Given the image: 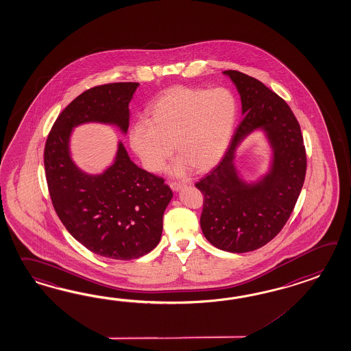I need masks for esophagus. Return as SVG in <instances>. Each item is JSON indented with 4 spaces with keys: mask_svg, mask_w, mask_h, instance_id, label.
<instances>
[{
    "mask_svg": "<svg viewBox=\"0 0 351 351\" xmlns=\"http://www.w3.org/2000/svg\"><path fill=\"white\" fill-rule=\"evenodd\" d=\"M169 186H171V189H173L174 192H178L182 188L186 187L184 183H178V182H171Z\"/></svg>",
    "mask_w": 351,
    "mask_h": 351,
    "instance_id": "1",
    "label": "esophagus"
}]
</instances>
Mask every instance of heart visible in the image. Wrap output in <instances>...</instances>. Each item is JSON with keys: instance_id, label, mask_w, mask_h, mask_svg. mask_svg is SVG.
<instances>
[{"instance_id": "obj_1", "label": "heart", "mask_w": 351, "mask_h": 351, "mask_svg": "<svg viewBox=\"0 0 351 351\" xmlns=\"http://www.w3.org/2000/svg\"><path fill=\"white\" fill-rule=\"evenodd\" d=\"M147 120L132 123L129 143L149 171H159L173 153V176L191 168L206 171L228 152L237 120V99L228 88L176 86L164 90L147 108Z\"/></svg>"}]
</instances>
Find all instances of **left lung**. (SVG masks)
Wrapping results in <instances>:
<instances>
[{"instance_id": "1", "label": "left lung", "mask_w": 351, "mask_h": 351, "mask_svg": "<svg viewBox=\"0 0 351 351\" xmlns=\"http://www.w3.org/2000/svg\"><path fill=\"white\" fill-rule=\"evenodd\" d=\"M235 84L243 121L228 152L196 187L204 195L201 228L213 246L246 253L269 243L293 211L306 176L301 128L289 106L261 82L237 71L222 72ZM261 132L270 150V168L255 180L245 178L237 152Z\"/></svg>"}]
</instances>
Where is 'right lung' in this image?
I'll use <instances>...</instances> for the list:
<instances>
[{"mask_svg": "<svg viewBox=\"0 0 351 351\" xmlns=\"http://www.w3.org/2000/svg\"><path fill=\"white\" fill-rule=\"evenodd\" d=\"M139 83L121 82L83 92L53 125L44 150L50 198L68 232L92 253L131 261L152 252L163 232L171 188L134 163L117 141L111 164L99 173L80 168L72 158L74 129L86 123L114 126L128 134L130 104Z\"/></svg>", "mask_w": 351, "mask_h": 351, "instance_id": "add662e5", "label": "right lung"}]
</instances>
